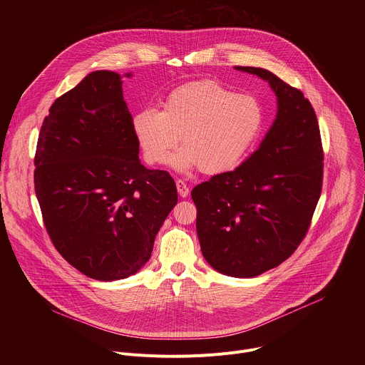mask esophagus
I'll return each instance as SVG.
<instances>
[{
    "label": "esophagus",
    "mask_w": 365,
    "mask_h": 365,
    "mask_svg": "<svg viewBox=\"0 0 365 365\" xmlns=\"http://www.w3.org/2000/svg\"><path fill=\"white\" fill-rule=\"evenodd\" d=\"M176 187H178V192H179V195L182 196V197H187V195H189V187H187V185L183 182V180H176Z\"/></svg>",
    "instance_id": "34e87169"
}]
</instances>
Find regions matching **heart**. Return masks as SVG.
Masks as SVG:
<instances>
[{"instance_id":"b5f03b06","label":"heart","mask_w":365,"mask_h":365,"mask_svg":"<svg viewBox=\"0 0 365 365\" xmlns=\"http://www.w3.org/2000/svg\"><path fill=\"white\" fill-rule=\"evenodd\" d=\"M263 125V108L250 95H237L217 81L189 82L173 89L163 110L145 108L133 130L150 165H163L180 137L183 148L170 163L178 170L199 168L205 175L234 169Z\"/></svg>"}]
</instances>
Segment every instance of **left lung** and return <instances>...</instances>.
Masks as SVG:
<instances>
[{
  "mask_svg": "<svg viewBox=\"0 0 365 365\" xmlns=\"http://www.w3.org/2000/svg\"><path fill=\"white\" fill-rule=\"evenodd\" d=\"M235 69L270 83L276 120L242 165L195 186L192 199L206 262L248 279L282 264L304 238L322 190L324 151L317 114L302 91L262 68Z\"/></svg>",
  "mask_w": 365,
  "mask_h": 365,
  "instance_id": "obj_1",
  "label": "left lung"
}]
</instances>
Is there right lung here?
<instances>
[{
	"label": "right lung",
	"mask_w": 365,
	"mask_h": 365,
	"mask_svg": "<svg viewBox=\"0 0 365 365\" xmlns=\"http://www.w3.org/2000/svg\"><path fill=\"white\" fill-rule=\"evenodd\" d=\"M138 145L121 76L111 71H95L59 96L40 128L34 190L44 227L91 279L135 274L178 203L173 178L144 168Z\"/></svg>",
	"instance_id": "right-lung-1"
}]
</instances>
